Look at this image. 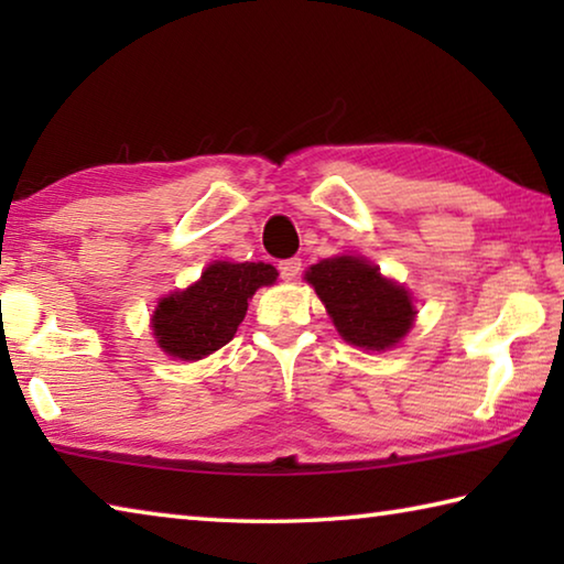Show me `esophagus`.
I'll return each mask as SVG.
<instances>
[{
	"mask_svg": "<svg viewBox=\"0 0 564 564\" xmlns=\"http://www.w3.org/2000/svg\"><path fill=\"white\" fill-rule=\"evenodd\" d=\"M279 271H281V279L283 281H295L301 273V259H285L279 263Z\"/></svg>",
	"mask_w": 564,
	"mask_h": 564,
	"instance_id": "esophagus-1",
	"label": "esophagus"
}]
</instances>
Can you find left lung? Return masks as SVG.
Returning a JSON list of instances; mask_svg holds the SVG:
<instances>
[{
	"instance_id": "8db88e82",
	"label": "left lung",
	"mask_w": 564,
	"mask_h": 564,
	"mask_svg": "<svg viewBox=\"0 0 564 564\" xmlns=\"http://www.w3.org/2000/svg\"><path fill=\"white\" fill-rule=\"evenodd\" d=\"M316 289L333 326L350 346L386 350L408 336L415 321V305L405 285L380 275L360 256H336L305 271Z\"/></svg>"
}]
</instances>
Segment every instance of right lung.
I'll use <instances>...</instances> for the list:
<instances>
[{"label":"right lung","mask_w":564,"mask_h":564,"mask_svg":"<svg viewBox=\"0 0 564 564\" xmlns=\"http://www.w3.org/2000/svg\"><path fill=\"white\" fill-rule=\"evenodd\" d=\"M279 271L271 263L216 261L191 283L161 299L151 330L159 348L171 358L202 360L224 348L248 311V299L261 285L275 283Z\"/></svg>","instance_id":"1"}]
</instances>
